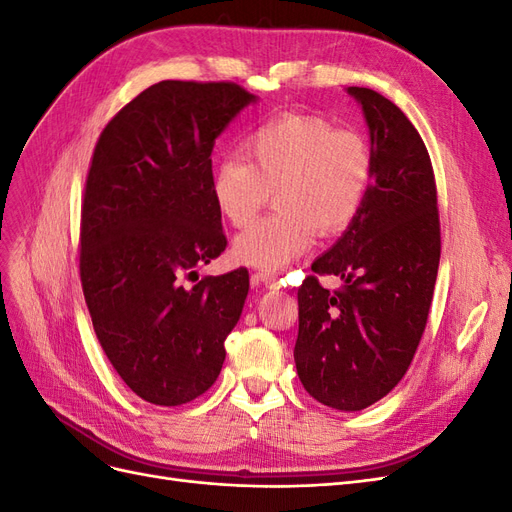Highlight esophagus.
<instances>
[{"label": "esophagus", "instance_id": "esophagus-1", "mask_svg": "<svg viewBox=\"0 0 512 512\" xmlns=\"http://www.w3.org/2000/svg\"><path fill=\"white\" fill-rule=\"evenodd\" d=\"M254 280L256 282H262L265 286H275V288H280L282 286V282L277 280V275L275 273H269V271H258V273H254Z\"/></svg>", "mask_w": 512, "mask_h": 512}]
</instances>
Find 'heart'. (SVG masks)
<instances>
[{"instance_id": "obj_1", "label": "heart", "mask_w": 512, "mask_h": 512, "mask_svg": "<svg viewBox=\"0 0 512 512\" xmlns=\"http://www.w3.org/2000/svg\"><path fill=\"white\" fill-rule=\"evenodd\" d=\"M243 158L213 168L211 194L232 226H247L269 203L275 211L235 239L243 265L277 271L312 250L316 235L333 237L359 218L374 183V151L367 138L331 121L286 113L247 132Z\"/></svg>"}]
</instances>
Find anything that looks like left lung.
Listing matches in <instances>:
<instances>
[{
    "label": "left lung",
    "mask_w": 512,
    "mask_h": 512,
    "mask_svg": "<svg viewBox=\"0 0 512 512\" xmlns=\"http://www.w3.org/2000/svg\"><path fill=\"white\" fill-rule=\"evenodd\" d=\"M363 106L374 183L359 218L314 260L299 286L294 363L320 404L356 412L391 393L421 342L440 265L433 166L421 134L399 108L367 87H348ZM318 274H339L329 293Z\"/></svg>",
    "instance_id": "8db88e82"
}]
</instances>
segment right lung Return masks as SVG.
Wrapping results in <instances>:
<instances>
[{
    "mask_svg": "<svg viewBox=\"0 0 512 512\" xmlns=\"http://www.w3.org/2000/svg\"><path fill=\"white\" fill-rule=\"evenodd\" d=\"M250 102L237 83L162 81L96 143L81 207L83 294L108 361L149 404L181 406L211 389L250 290L243 267L182 286L226 250L211 151Z\"/></svg>",
    "mask_w": 512,
    "mask_h": 512,
    "instance_id": "1",
    "label": "right lung"
}]
</instances>
